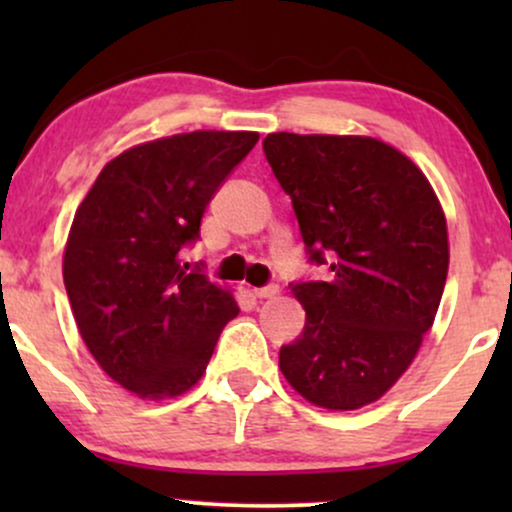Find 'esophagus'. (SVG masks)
Masks as SVG:
<instances>
[{
    "label": "esophagus",
    "instance_id": "1",
    "mask_svg": "<svg viewBox=\"0 0 512 512\" xmlns=\"http://www.w3.org/2000/svg\"><path fill=\"white\" fill-rule=\"evenodd\" d=\"M252 293H255V298H274L276 293H279V286L267 284V286H260V289H252Z\"/></svg>",
    "mask_w": 512,
    "mask_h": 512
}]
</instances>
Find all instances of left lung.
I'll use <instances>...</instances> for the list:
<instances>
[{
  "label": "left lung",
  "mask_w": 512,
  "mask_h": 512,
  "mask_svg": "<svg viewBox=\"0 0 512 512\" xmlns=\"http://www.w3.org/2000/svg\"><path fill=\"white\" fill-rule=\"evenodd\" d=\"M262 149L308 262L327 267L325 279L291 284L305 327L281 346V373L317 407H366L409 368L438 313L443 209L426 175L378 139L276 132Z\"/></svg>",
  "instance_id": "obj_1"
}]
</instances>
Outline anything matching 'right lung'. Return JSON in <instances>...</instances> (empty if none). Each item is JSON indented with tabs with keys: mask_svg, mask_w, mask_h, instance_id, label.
Segmentation results:
<instances>
[{
	"mask_svg": "<svg viewBox=\"0 0 512 512\" xmlns=\"http://www.w3.org/2000/svg\"><path fill=\"white\" fill-rule=\"evenodd\" d=\"M257 132H190L134 146L101 170L76 209L64 289L81 339L132 395L166 399L202 378L238 315L228 291L182 250Z\"/></svg>",
	"mask_w": 512,
	"mask_h": 512,
	"instance_id": "right-lung-1",
	"label": "right lung"
}]
</instances>
